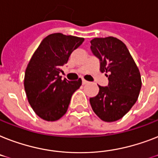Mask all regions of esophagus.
I'll use <instances>...</instances> for the list:
<instances>
[{
	"label": "esophagus",
	"mask_w": 158,
	"mask_h": 158,
	"mask_svg": "<svg viewBox=\"0 0 158 158\" xmlns=\"http://www.w3.org/2000/svg\"><path fill=\"white\" fill-rule=\"evenodd\" d=\"M82 83H83V85H85V84L88 83V82L87 81V80H85V79H83V80H82Z\"/></svg>",
	"instance_id": "1"
}]
</instances>
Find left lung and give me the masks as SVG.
Masks as SVG:
<instances>
[{
	"mask_svg": "<svg viewBox=\"0 0 158 158\" xmlns=\"http://www.w3.org/2000/svg\"><path fill=\"white\" fill-rule=\"evenodd\" d=\"M91 49L100 59L101 71L108 75L109 85L99 87L90 98L92 110L104 122L122 118L136 102L141 88L139 68L127 46L115 37L94 38Z\"/></svg>",
	"mask_w": 158,
	"mask_h": 158,
	"instance_id": "left-lung-1",
	"label": "left lung"
}]
</instances>
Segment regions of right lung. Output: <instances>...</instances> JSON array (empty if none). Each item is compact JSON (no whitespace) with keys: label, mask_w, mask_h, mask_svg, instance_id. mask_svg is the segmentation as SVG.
I'll list each match as a JSON object with an SVG mask.
<instances>
[{"label":"right lung","mask_w":158,"mask_h":158,"mask_svg":"<svg viewBox=\"0 0 158 158\" xmlns=\"http://www.w3.org/2000/svg\"><path fill=\"white\" fill-rule=\"evenodd\" d=\"M82 37L61 33L48 35L33 53L25 71L24 88L28 102L40 118L57 121L66 113L73 93L82 79L68 81L59 73L70 55L82 44Z\"/></svg>","instance_id":"add662e5"}]
</instances>
